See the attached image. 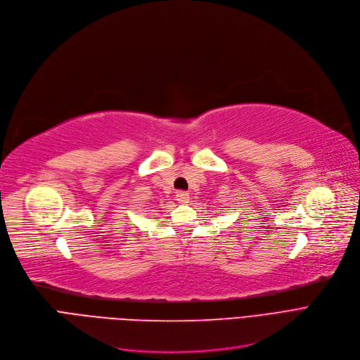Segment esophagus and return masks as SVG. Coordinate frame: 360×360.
<instances>
[{"mask_svg":"<svg viewBox=\"0 0 360 360\" xmlns=\"http://www.w3.org/2000/svg\"><path fill=\"white\" fill-rule=\"evenodd\" d=\"M176 199H177L180 203H186L187 200H189V193L183 192V191H179V192H176Z\"/></svg>","mask_w":360,"mask_h":360,"instance_id":"34e87169","label":"esophagus"}]
</instances>
